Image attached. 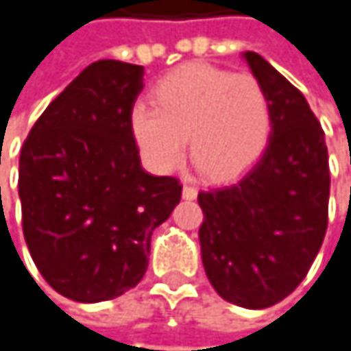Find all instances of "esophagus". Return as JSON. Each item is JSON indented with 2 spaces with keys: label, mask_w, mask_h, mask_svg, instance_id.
<instances>
[{
  "label": "esophagus",
  "mask_w": 351,
  "mask_h": 351,
  "mask_svg": "<svg viewBox=\"0 0 351 351\" xmlns=\"http://www.w3.org/2000/svg\"><path fill=\"white\" fill-rule=\"evenodd\" d=\"M183 197H185V199H195V197H197V189H195L193 185H185V187H183Z\"/></svg>",
  "instance_id": "1"
}]
</instances>
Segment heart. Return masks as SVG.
I'll return each instance as SVG.
<instances>
[{
    "mask_svg": "<svg viewBox=\"0 0 351 351\" xmlns=\"http://www.w3.org/2000/svg\"><path fill=\"white\" fill-rule=\"evenodd\" d=\"M152 106H135L129 127L147 164L177 170L189 154L210 181H229L252 168L272 133L270 99L252 74H231L202 62L183 64L162 77Z\"/></svg>",
    "mask_w": 351,
    "mask_h": 351,
    "instance_id": "obj_1",
    "label": "heart"
}]
</instances>
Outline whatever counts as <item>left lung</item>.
<instances>
[{"label": "left lung", "instance_id": "8db88e82", "mask_svg": "<svg viewBox=\"0 0 351 351\" xmlns=\"http://www.w3.org/2000/svg\"><path fill=\"white\" fill-rule=\"evenodd\" d=\"M272 110L262 158L229 185L202 191V262L216 293L241 308L285 300L327 233L329 154L306 97L262 56L243 53Z\"/></svg>", "mask_w": 351, "mask_h": 351}]
</instances>
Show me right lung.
<instances>
[{
    "label": "right lung",
    "instance_id": "add662e5",
    "mask_svg": "<svg viewBox=\"0 0 351 351\" xmlns=\"http://www.w3.org/2000/svg\"><path fill=\"white\" fill-rule=\"evenodd\" d=\"M143 66L99 60L39 116L20 149L22 231L43 279L64 298L95 304L133 289L152 233L181 202L174 177L139 160L129 116Z\"/></svg>",
    "mask_w": 351,
    "mask_h": 351
}]
</instances>
